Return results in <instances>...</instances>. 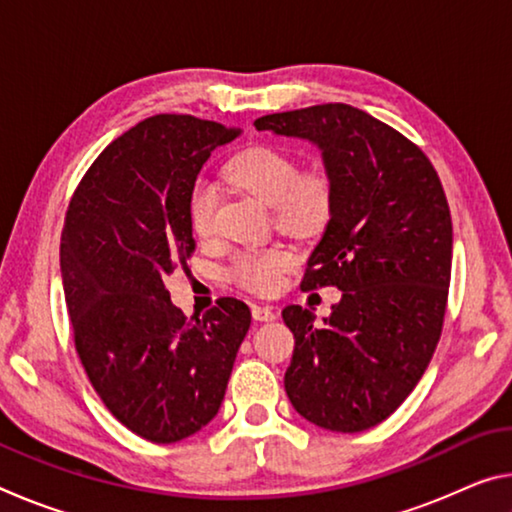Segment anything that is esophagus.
Listing matches in <instances>:
<instances>
[{
  "label": "esophagus",
  "instance_id": "esophagus-1",
  "mask_svg": "<svg viewBox=\"0 0 512 512\" xmlns=\"http://www.w3.org/2000/svg\"><path fill=\"white\" fill-rule=\"evenodd\" d=\"M253 318L259 323H271V320H275V309L268 305H253Z\"/></svg>",
  "mask_w": 512,
  "mask_h": 512
}]
</instances>
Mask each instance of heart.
<instances>
[{"label": "heart", "instance_id": "1", "mask_svg": "<svg viewBox=\"0 0 512 512\" xmlns=\"http://www.w3.org/2000/svg\"><path fill=\"white\" fill-rule=\"evenodd\" d=\"M230 183L246 189L259 203L273 207L275 219L291 235L314 237L325 230L334 212V183L325 171L300 173L298 160L273 146H253L232 158L225 167ZM216 194L207 183H198L189 196V219L198 237H207L214 225ZM293 264L284 248L246 253L237 259L235 277L246 289L271 293L280 284V273Z\"/></svg>", "mask_w": 512, "mask_h": 512}]
</instances>
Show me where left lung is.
<instances>
[{"mask_svg": "<svg viewBox=\"0 0 512 512\" xmlns=\"http://www.w3.org/2000/svg\"><path fill=\"white\" fill-rule=\"evenodd\" d=\"M257 131L316 146L334 212L307 259L305 289L339 287L323 325L291 305L284 388L316 427L357 433L386 420L427 370L452 277V216L436 169L395 128L345 103L259 117Z\"/></svg>", "mask_w": 512, "mask_h": 512, "instance_id": "obj_1", "label": "left lung"}]
</instances>
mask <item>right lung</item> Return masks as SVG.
<instances>
[{"label": "right lung", "mask_w": 512, "mask_h": 512, "mask_svg": "<svg viewBox=\"0 0 512 512\" xmlns=\"http://www.w3.org/2000/svg\"><path fill=\"white\" fill-rule=\"evenodd\" d=\"M241 128L155 115L108 144L67 207L60 273L76 352L108 411L151 443L194 436L219 413L250 309L221 298L187 320L164 287L194 253L189 196Z\"/></svg>", "instance_id": "1"}]
</instances>
